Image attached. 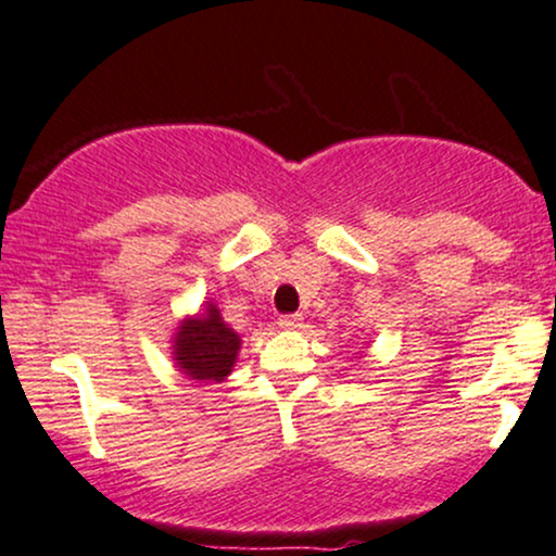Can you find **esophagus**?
I'll use <instances>...</instances> for the list:
<instances>
[{"label": "esophagus", "mask_w": 556, "mask_h": 556, "mask_svg": "<svg viewBox=\"0 0 556 556\" xmlns=\"http://www.w3.org/2000/svg\"><path fill=\"white\" fill-rule=\"evenodd\" d=\"M278 327L280 330H289V332L301 330V327H304V317H301V314H286V317L278 319Z\"/></svg>", "instance_id": "34e87169"}]
</instances>
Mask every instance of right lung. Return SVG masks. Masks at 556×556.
Listing matches in <instances>:
<instances>
[{
	"instance_id": "1",
	"label": "right lung",
	"mask_w": 556,
	"mask_h": 556,
	"mask_svg": "<svg viewBox=\"0 0 556 556\" xmlns=\"http://www.w3.org/2000/svg\"><path fill=\"white\" fill-rule=\"evenodd\" d=\"M242 338L226 325L214 301L185 317L173 334V361L180 374L198 383H222L235 371Z\"/></svg>"
}]
</instances>
